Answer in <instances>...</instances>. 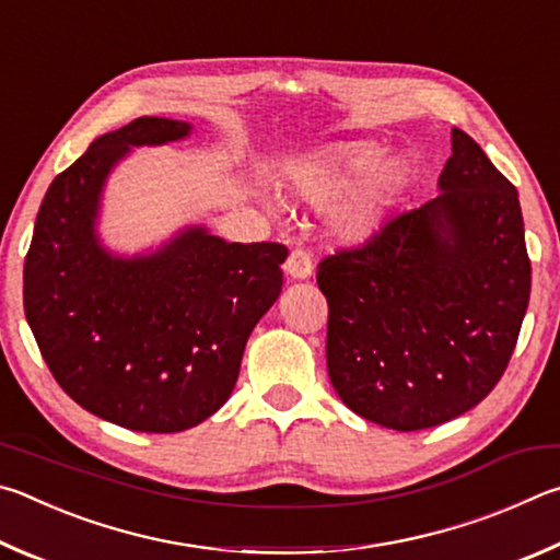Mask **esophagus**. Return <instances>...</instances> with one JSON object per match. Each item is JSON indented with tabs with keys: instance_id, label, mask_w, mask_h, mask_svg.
<instances>
[{
	"instance_id": "34e87169",
	"label": "esophagus",
	"mask_w": 560,
	"mask_h": 560,
	"mask_svg": "<svg viewBox=\"0 0 560 560\" xmlns=\"http://www.w3.org/2000/svg\"><path fill=\"white\" fill-rule=\"evenodd\" d=\"M315 265H312V255L305 248H295L285 260V272L292 280H307Z\"/></svg>"
}]
</instances>
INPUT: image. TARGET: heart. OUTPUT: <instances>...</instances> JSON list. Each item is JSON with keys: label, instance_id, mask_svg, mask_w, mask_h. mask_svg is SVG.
<instances>
[{"label": "heart", "instance_id": "b5f03b06", "mask_svg": "<svg viewBox=\"0 0 560 560\" xmlns=\"http://www.w3.org/2000/svg\"><path fill=\"white\" fill-rule=\"evenodd\" d=\"M290 184L300 199L329 209L339 199L335 231L345 241H364L386 223L408 191L410 166L404 156H386L384 147L371 140H345L317 150L298 164Z\"/></svg>", "mask_w": 560, "mask_h": 560}]
</instances>
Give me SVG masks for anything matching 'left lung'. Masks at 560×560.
I'll return each mask as SVG.
<instances>
[{
	"instance_id": "1",
	"label": "left lung",
	"mask_w": 560,
	"mask_h": 560,
	"mask_svg": "<svg viewBox=\"0 0 560 560\" xmlns=\"http://www.w3.org/2000/svg\"><path fill=\"white\" fill-rule=\"evenodd\" d=\"M435 199L319 262L327 369L345 404L423 430L489 396L514 354L532 262L514 184L453 127Z\"/></svg>"
}]
</instances>
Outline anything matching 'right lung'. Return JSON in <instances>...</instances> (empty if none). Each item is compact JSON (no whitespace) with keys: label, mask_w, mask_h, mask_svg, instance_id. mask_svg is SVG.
I'll return each instance as SVG.
<instances>
[{"label":"right lung","mask_w":560,"mask_h":560,"mask_svg":"<svg viewBox=\"0 0 560 560\" xmlns=\"http://www.w3.org/2000/svg\"><path fill=\"white\" fill-rule=\"evenodd\" d=\"M189 132V122L137 117L97 137L48 186L24 260L26 322L58 386L140 433H179L229 400L288 258L280 243H225L203 225L132 258L101 243L95 223L113 166L132 147Z\"/></svg>","instance_id":"1"}]
</instances>
